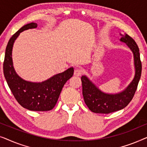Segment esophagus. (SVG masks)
<instances>
[{
	"label": "esophagus",
	"mask_w": 147,
	"mask_h": 147,
	"mask_svg": "<svg viewBox=\"0 0 147 147\" xmlns=\"http://www.w3.org/2000/svg\"><path fill=\"white\" fill-rule=\"evenodd\" d=\"M82 74V71L80 69H76L74 71V75L76 76H80Z\"/></svg>",
	"instance_id": "esophagus-1"
}]
</instances>
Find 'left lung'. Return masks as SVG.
Masks as SVG:
<instances>
[{
  "label": "left lung",
  "instance_id": "1",
  "mask_svg": "<svg viewBox=\"0 0 147 147\" xmlns=\"http://www.w3.org/2000/svg\"><path fill=\"white\" fill-rule=\"evenodd\" d=\"M120 41L125 43L131 50L134 56L135 69L133 80L123 91L116 94H108L99 89L86 76L81 78L82 94L84 102L88 108L94 113L109 114L126 107L135 94L142 71L139 49L134 40L127 34L120 33Z\"/></svg>",
  "mask_w": 147,
  "mask_h": 147
}]
</instances>
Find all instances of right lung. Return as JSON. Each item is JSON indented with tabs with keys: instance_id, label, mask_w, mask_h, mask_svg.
<instances>
[{
	"instance_id": "1",
	"label": "right lung",
	"mask_w": 147,
	"mask_h": 147,
	"mask_svg": "<svg viewBox=\"0 0 147 147\" xmlns=\"http://www.w3.org/2000/svg\"><path fill=\"white\" fill-rule=\"evenodd\" d=\"M37 27L35 23L27 24L12 36L6 47L3 72L8 86L20 105L33 111H48L55 106L64 84L72 77L74 70L69 67L41 82L26 81L18 75L12 58L14 43L21 32Z\"/></svg>"
}]
</instances>
